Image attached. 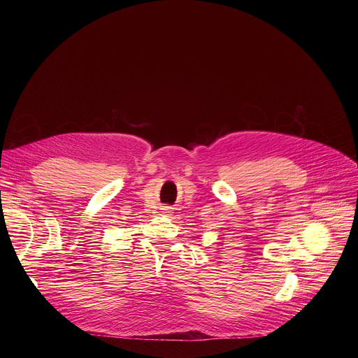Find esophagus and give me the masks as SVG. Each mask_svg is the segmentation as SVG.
I'll use <instances>...</instances> for the list:
<instances>
[{
  "label": "esophagus",
  "instance_id": "1",
  "mask_svg": "<svg viewBox=\"0 0 358 358\" xmlns=\"http://www.w3.org/2000/svg\"><path fill=\"white\" fill-rule=\"evenodd\" d=\"M167 213H169V211H167Z\"/></svg>",
  "mask_w": 358,
  "mask_h": 358
}]
</instances>
